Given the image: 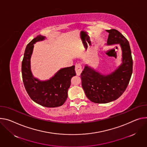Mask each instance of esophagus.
Returning <instances> with one entry per match:
<instances>
[{"mask_svg":"<svg viewBox=\"0 0 147 147\" xmlns=\"http://www.w3.org/2000/svg\"><path fill=\"white\" fill-rule=\"evenodd\" d=\"M75 70H76V74L77 76H80L81 74V73L82 72V68L81 64L78 63V64H76Z\"/></svg>","mask_w":147,"mask_h":147,"instance_id":"obj_1","label":"esophagus"}]
</instances>
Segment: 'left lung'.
<instances>
[{
    "instance_id": "left-lung-1",
    "label": "left lung",
    "mask_w": 147,
    "mask_h": 147,
    "mask_svg": "<svg viewBox=\"0 0 147 147\" xmlns=\"http://www.w3.org/2000/svg\"><path fill=\"white\" fill-rule=\"evenodd\" d=\"M109 33L107 45L119 44L123 51V63L109 75H102L87 65L81 74L82 85L87 97L98 104L114 101L126 90L132 73L133 61L128 40L119 31L113 29Z\"/></svg>"
}]
</instances>
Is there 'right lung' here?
Instances as JSON below:
<instances>
[{"mask_svg": "<svg viewBox=\"0 0 147 147\" xmlns=\"http://www.w3.org/2000/svg\"><path fill=\"white\" fill-rule=\"evenodd\" d=\"M45 38L41 35L37 36L26 46L22 63L23 82L28 94L34 102L46 107H57L62 105L67 98L71 78L76 75L75 66L60 70L54 77L46 82L34 78L30 65L33 45Z\"/></svg>", "mask_w": 147, "mask_h": 147, "instance_id": "1", "label": "right lung"}]
</instances>
